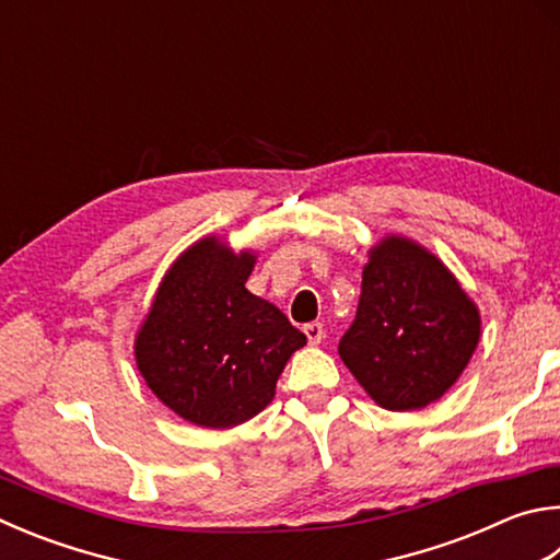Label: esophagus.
Wrapping results in <instances>:
<instances>
[{"mask_svg":"<svg viewBox=\"0 0 560 560\" xmlns=\"http://www.w3.org/2000/svg\"><path fill=\"white\" fill-rule=\"evenodd\" d=\"M303 332H306V338H308V342H311V345H318V342L323 340V335H325V330H323V325H320V323H308V325H303Z\"/></svg>","mask_w":560,"mask_h":560,"instance_id":"esophagus-1","label":"esophagus"}]
</instances>
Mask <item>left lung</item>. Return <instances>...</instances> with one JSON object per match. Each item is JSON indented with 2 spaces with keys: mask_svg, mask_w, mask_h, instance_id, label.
<instances>
[{
  "mask_svg": "<svg viewBox=\"0 0 560 560\" xmlns=\"http://www.w3.org/2000/svg\"><path fill=\"white\" fill-rule=\"evenodd\" d=\"M480 342V313L448 267L406 237L370 249L358 313L338 352L389 411L423 409L451 389Z\"/></svg>",
  "mask_w": 560,
  "mask_h": 560,
  "instance_id": "obj_1",
  "label": "left lung"
}]
</instances>
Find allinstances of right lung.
<instances>
[{"instance_id":"add662e5","label":"right lung","mask_w":560,"mask_h":560,"mask_svg":"<svg viewBox=\"0 0 560 560\" xmlns=\"http://www.w3.org/2000/svg\"><path fill=\"white\" fill-rule=\"evenodd\" d=\"M252 252L206 237L171 264L137 332L141 377L171 411L202 429L249 421L277 392L306 335L245 289Z\"/></svg>"}]
</instances>
